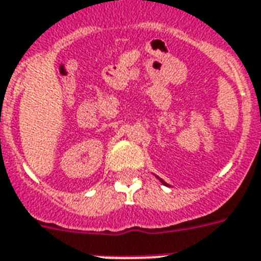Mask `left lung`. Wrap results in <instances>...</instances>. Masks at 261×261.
Segmentation results:
<instances>
[{
	"instance_id": "8db88e82",
	"label": "left lung",
	"mask_w": 261,
	"mask_h": 261,
	"mask_svg": "<svg viewBox=\"0 0 261 261\" xmlns=\"http://www.w3.org/2000/svg\"><path fill=\"white\" fill-rule=\"evenodd\" d=\"M160 182H162V183H163V185H166V186H167V183L164 182V180H162V179H160Z\"/></svg>"
}]
</instances>
